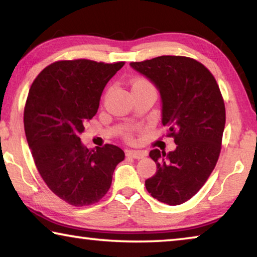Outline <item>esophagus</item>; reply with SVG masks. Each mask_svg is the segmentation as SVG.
<instances>
[{
    "instance_id": "obj_1",
    "label": "esophagus",
    "mask_w": 257,
    "mask_h": 257,
    "mask_svg": "<svg viewBox=\"0 0 257 257\" xmlns=\"http://www.w3.org/2000/svg\"><path fill=\"white\" fill-rule=\"evenodd\" d=\"M127 156L133 159H143L146 156V153L143 151H127Z\"/></svg>"
}]
</instances>
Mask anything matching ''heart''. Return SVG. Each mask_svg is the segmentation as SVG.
Here are the masks:
<instances>
[{"label":"heart","mask_w":257,"mask_h":257,"mask_svg":"<svg viewBox=\"0 0 257 257\" xmlns=\"http://www.w3.org/2000/svg\"><path fill=\"white\" fill-rule=\"evenodd\" d=\"M137 87H153L152 86L151 82L149 80L144 79V78H137V79H135L133 81V85H132V89L134 88H137ZM130 136V133H127V137Z\"/></svg>","instance_id":"1"}]
</instances>
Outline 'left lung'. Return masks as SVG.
<instances>
[{"label": "left lung", "mask_w": 257, "mask_h": 257, "mask_svg": "<svg viewBox=\"0 0 257 257\" xmlns=\"http://www.w3.org/2000/svg\"><path fill=\"white\" fill-rule=\"evenodd\" d=\"M130 67L150 79L162 99V123L177 149L153 150L155 175L145 181L158 201L180 205L194 196L215 168L225 124V107L215 78L187 56L162 55Z\"/></svg>", "instance_id": "8db88e82"}]
</instances>
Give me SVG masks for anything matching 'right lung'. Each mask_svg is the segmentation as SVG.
<instances>
[{
    "label": "right lung",
    "instance_id": "1",
    "mask_svg": "<svg viewBox=\"0 0 257 257\" xmlns=\"http://www.w3.org/2000/svg\"><path fill=\"white\" fill-rule=\"evenodd\" d=\"M123 64L58 61L46 67L29 89L24 125L35 164L47 187L70 205L98 202L124 159L118 146L89 150L79 137L86 121L96 114L104 87Z\"/></svg>",
    "mask_w": 257,
    "mask_h": 257
}]
</instances>
